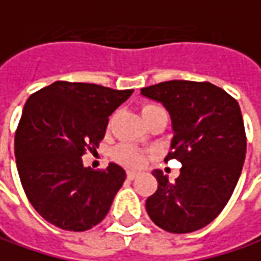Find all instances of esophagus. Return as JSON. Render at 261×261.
<instances>
[{"instance_id": "obj_1", "label": "esophagus", "mask_w": 261, "mask_h": 261, "mask_svg": "<svg viewBox=\"0 0 261 261\" xmlns=\"http://www.w3.org/2000/svg\"><path fill=\"white\" fill-rule=\"evenodd\" d=\"M137 175H139V174H137L136 171H128V172H127V178H128V179H134Z\"/></svg>"}]
</instances>
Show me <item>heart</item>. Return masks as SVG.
<instances>
[{"instance_id": "b5f03b06", "label": "heart", "mask_w": 261, "mask_h": 261, "mask_svg": "<svg viewBox=\"0 0 261 261\" xmlns=\"http://www.w3.org/2000/svg\"><path fill=\"white\" fill-rule=\"evenodd\" d=\"M161 109L159 107L156 105H144L142 108V115L146 117L149 114H152L154 111ZM115 159L121 162L122 165L125 166H131V168H139L144 164L146 161V154L139 150L137 147L134 146H130V144H121L115 149Z\"/></svg>"}]
</instances>
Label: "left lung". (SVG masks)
Returning <instances> with one entry per match:
<instances>
[{
	"label": "left lung",
	"instance_id": "left-lung-1",
	"mask_svg": "<svg viewBox=\"0 0 261 261\" xmlns=\"http://www.w3.org/2000/svg\"><path fill=\"white\" fill-rule=\"evenodd\" d=\"M142 95L169 112L174 137L165 161L182 164L175 182L153 171L158 190L146 200L147 215L168 232L197 231L221 213L241 175L247 139L240 105L209 82L171 80Z\"/></svg>",
	"mask_w": 261,
	"mask_h": 261
}]
</instances>
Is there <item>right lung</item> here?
Instances as JSON below:
<instances>
[{
  "mask_svg": "<svg viewBox=\"0 0 261 261\" xmlns=\"http://www.w3.org/2000/svg\"><path fill=\"white\" fill-rule=\"evenodd\" d=\"M133 92L55 82L30 95L16 131L14 153L23 190L45 221L82 232L107 216L125 171L117 164L93 171L82 156L99 147L109 115Z\"/></svg>",
  "mask_w": 261,
  "mask_h": 261,
  "instance_id": "obj_1",
  "label": "right lung"
}]
</instances>
